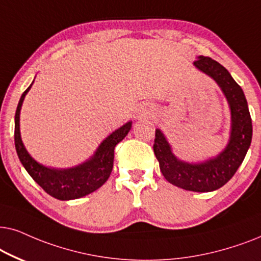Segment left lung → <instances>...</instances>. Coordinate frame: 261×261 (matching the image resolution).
<instances>
[{"instance_id": "obj_1", "label": "left lung", "mask_w": 261, "mask_h": 261, "mask_svg": "<svg viewBox=\"0 0 261 261\" xmlns=\"http://www.w3.org/2000/svg\"><path fill=\"white\" fill-rule=\"evenodd\" d=\"M193 64L198 70L214 79L227 98L231 116L230 137L227 147L216 158L199 163H189L173 154L165 135L158 128L155 131L154 152L167 181L193 192H211L225 185L244 161L252 142V119L244 90L223 65L204 56H199Z\"/></svg>"}]
</instances>
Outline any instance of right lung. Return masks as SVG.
<instances>
[{"instance_id": "right-lung-1", "label": "right lung", "mask_w": 261, "mask_h": 261, "mask_svg": "<svg viewBox=\"0 0 261 261\" xmlns=\"http://www.w3.org/2000/svg\"><path fill=\"white\" fill-rule=\"evenodd\" d=\"M32 85L22 93L15 112L14 141H15L17 156H19L22 166L25 167L27 173L32 176L34 181L45 192L56 199H77V198L85 197L87 194L94 192L110 178L113 168L114 148L128 134L131 126H133V121H127L118 130L113 131L106 140L102 141V143L96 149L95 154L81 165L67 169H56L45 167L38 163L27 152L25 145L22 143L21 135H20V111H21L23 99H25Z\"/></svg>"}]
</instances>
